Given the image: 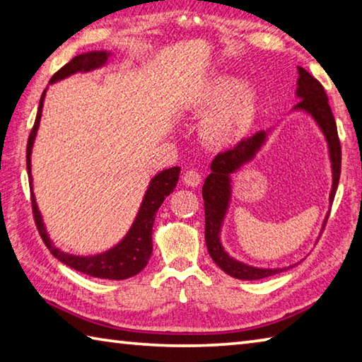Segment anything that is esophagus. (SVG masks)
Returning a JSON list of instances; mask_svg holds the SVG:
<instances>
[{"label": "esophagus", "instance_id": "obj_1", "mask_svg": "<svg viewBox=\"0 0 362 362\" xmlns=\"http://www.w3.org/2000/svg\"><path fill=\"white\" fill-rule=\"evenodd\" d=\"M183 183H185L187 187H193V188L198 187L201 183V175L198 170H194V169L187 170V173L183 174Z\"/></svg>", "mask_w": 362, "mask_h": 362}]
</instances>
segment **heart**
Instances as JSON below:
<instances>
[{
    "label": "heart",
    "instance_id": "1",
    "mask_svg": "<svg viewBox=\"0 0 362 362\" xmlns=\"http://www.w3.org/2000/svg\"><path fill=\"white\" fill-rule=\"evenodd\" d=\"M194 110L206 115L201 137L209 146L228 147L248 136L258 117V93L235 74H220L199 90Z\"/></svg>",
    "mask_w": 362,
    "mask_h": 362
}]
</instances>
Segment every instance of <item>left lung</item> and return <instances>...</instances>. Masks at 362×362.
Masks as SVG:
<instances>
[{"label": "left lung", "instance_id": "left-lung-1", "mask_svg": "<svg viewBox=\"0 0 362 362\" xmlns=\"http://www.w3.org/2000/svg\"><path fill=\"white\" fill-rule=\"evenodd\" d=\"M298 88H296V96L299 98V103L294 106V110H302L310 115L320 129L323 131L326 137L327 148H329V160L332 168V188L329 194V202L332 204L334 196L337 192L339 179H340V164H341V152H340V141L337 134V124L334 120L332 110L327 103L326 91L317 78L308 74L304 68H298ZM267 134L264 131H259L248 139L240 141L238 146L226 152H221L215 156V160L210 164V173L202 187V199H204V210H206V245L209 250L210 258L215 261L223 272L231 275L239 280H259L271 277V275L280 274L291 269L288 267H277V269H262L248 266L245 262L234 259L229 256L225 248L221 245L220 233L223 226V220L228 212L229 201H231V174L244 166V164L252 161L256 153L259 152L262 144L266 142ZM326 215L325 225L327 221ZM323 225V228H325ZM296 266V264H294Z\"/></svg>", "mask_w": 362, "mask_h": 362}]
</instances>
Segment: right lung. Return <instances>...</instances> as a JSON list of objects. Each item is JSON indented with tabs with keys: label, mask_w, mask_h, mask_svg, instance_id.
<instances>
[{
	"label": "right lung",
	"mask_w": 362,
	"mask_h": 362,
	"mask_svg": "<svg viewBox=\"0 0 362 362\" xmlns=\"http://www.w3.org/2000/svg\"><path fill=\"white\" fill-rule=\"evenodd\" d=\"M110 54L106 50L101 52H88V54H81L72 58L69 63L57 71L50 78V83H55L62 78H66L71 74L76 72H88L104 66L107 63ZM45 91H42L41 101H39L37 115L35 120V127H33L28 144H26V168H28V180H30V189H31V206H33V216H35V223L37 226V231L41 234L44 244L47 245L50 253L55 256L58 261L64 262L71 269L76 271L91 275L96 279H107V280H124L133 277V275L139 274L144 267L147 266L152 255V229L156 212H158L163 201L166 199V196L174 192L179 180L180 168L174 166L169 169H164L161 173L156 174L148 183V188L146 194H144L142 204L139 207V212L134 218V223L131 225L129 231L127 235L118 242V244L112 248H109L107 252L93 255V256H76L64 253L62 250H58L47 234V229L44 226L41 212H39L37 204L35 199V193H33V177H31V150L33 144H35V137L39 128V122H41L42 115V104L45 98Z\"/></svg>",
	"instance_id": "right-lung-1"
}]
</instances>
